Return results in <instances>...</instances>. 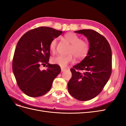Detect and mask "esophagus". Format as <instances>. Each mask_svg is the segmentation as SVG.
<instances>
[{"mask_svg": "<svg viewBox=\"0 0 126 126\" xmlns=\"http://www.w3.org/2000/svg\"><path fill=\"white\" fill-rule=\"evenodd\" d=\"M61 70H62V72H63V71H64L66 69H65V68H61Z\"/></svg>", "mask_w": 126, "mask_h": 126, "instance_id": "34e87169", "label": "esophagus"}]
</instances>
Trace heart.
Here are the masks:
<instances>
[{
	"instance_id": "obj_1",
	"label": "heart",
	"mask_w": 126,
	"mask_h": 126,
	"mask_svg": "<svg viewBox=\"0 0 126 126\" xmlns=\"http://www.w3.org/2000/svg\"><path fill=\"white\" fill-rule=\"evenodd\" d=\"M64 38L70 45L69 54L68 56L59 55L53 57L51 62L53 64H58L62 67H65L68 64L74 62V55L78 60H81L87 56L89 51V44L87 41L81 40L78 35L73 32H68L64 35ZM58 41L56 38L53 39L49 45V49L51 52L56 51Z\"/></svg>"
}]
</instances>
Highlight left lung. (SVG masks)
<instances>
[{
	"label": "left lung",
	"mask_w": 126,
	"mask_h": 126,
	"mask_svg": "<svg viewBox=\"0 0 126 126\" xmlns=\"http://www.w3.org/2000/svg\"><path fill=\"white\" fill-rule=\"evenodd\" d=\"M75 32L86 37L90 48L80 63L70 69L72 77L68 90L76 99L87 101L99 94L108 81L112 70L111 49L107 40L94 30L82 29Z\"/></svg>",
	"instance_id": "left-lung-1"
}]
</instances>
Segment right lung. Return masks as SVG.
<instances>
[{"label": "right lung", "mask_w": 126, "mask_h": 126, "mask_svg": "<svg viewBox=\"0 0 126 126\" xmlns=\"http://www.w3.org/2000/svg\"><path fill=\"white\" fill-rule=\"evenodd\" d=\"M63 32L48 27L30 30L17 44L13 60V70L18 87L27 96L37 97L50 90L54 79L61 71L58 64L49 63L51 41ZM47 64L46 70L40 66Z\"/></svg>", "instance_id": "right-lung-1"}]
</instances>
